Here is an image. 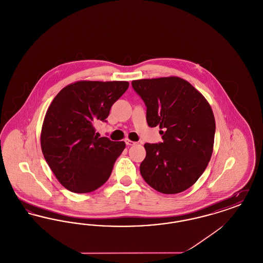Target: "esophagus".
I'll return each mask as SVG.
<instances>
[{
	"label": "esophagus",
	"mask_w": 263,
	"mask_h": 263,
	"mask_svg": "<svg viewBox=\"0 0 263 263\" xmlns=\"http://www.w3.org/2000/svg\"><path fill=\"white\" fill-rule=\"evenodd\" d=\"M125 143L127 146H133V145H136V142H133V141L129 140V139H125Z\"/></svg>",
	"instance_id": "obj_1"
}]
</instances>
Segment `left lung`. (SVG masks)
Masks as SVG:
<instances>
[{
  "mask_svg": "<svg viewBox=\"0 0 263 263\" xmlns=\"http://www.w3.org/2000/svg\"><path fill=\"white\" fill-rule=\"evenodd\" d=\"M147 107L150 127L160 126L163 142L146 143L140 173L151 187L175 194L192 186L211 159L215 118L200 92L177 77L132 82Z\"/></svg>",
  "mask_w": 263,
  "mask_h": 263,
  "instance_id": "left-lung-1",
  "label": "left lung"
}]
</instances>
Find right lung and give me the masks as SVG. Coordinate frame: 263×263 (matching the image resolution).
<instances>
[{
    "label": "right lung",
    "instance_id": "obj_1",
    "mask_svg": "<svg viewBox=\"0 0 263 263\" xmlns=\"http://www.w3.org/2000/svg\"><path fill=\"white\" fill-rule=\"evenodd\" d=\"M128 82L81 81L60 90L51 102L41 130V149L59 182L75 193H88L104 184L124 142L96 133L106 122L113 103Z\"/></svg>",
    "mask_w": 263,
    "mask_h": 263
}]
</instances>
